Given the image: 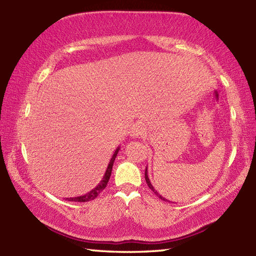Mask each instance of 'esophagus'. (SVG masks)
<instances>
[{"label":"esophagus","mask_w":256,"mask_h":256,"mask_svg":"<svg viewBox=\"0 0 256 256\" xmlns=\"http://www.w3.org/2000/svg\"><path fill=\"white\" fill-rule=\"evenodd\" d=\"M131 135L133 138H144L146 135V128L142 123H136L133 126Z\"/></svg>","instance_id":"34e87169"}]
</instances>
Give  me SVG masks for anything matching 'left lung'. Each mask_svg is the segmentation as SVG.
Listing matches in <instances>:
<instances>
[{
  "instance_id": "left-lung-1",
  "label": "left lung",
  "mask_w": 256,
  "mask_h": 256,
  "mask_svg": "<svg viewBox=\"0 0 256 256\" xmlns=\"http://www.w3.org/2000/svg\"><path fill=\"white\" fill-rule=\"evenodd\" d=\"M148 167H146V170H145V180H146V182H148V186L150 187V190H153V192L157 196V197H158V198H160L162 200H164V201H167V202H170V200H167V199H165L164 197H162V196H160L158 192H156V190H155V188L153 187V184H150V178H148Z\"/></svg>"
}]
</instances>
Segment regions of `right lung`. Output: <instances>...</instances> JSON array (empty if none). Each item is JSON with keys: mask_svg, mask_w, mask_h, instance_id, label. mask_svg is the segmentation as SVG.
I'll list each match as a JSON object with an SVG mask.
<instances>
[{"mask_svg": "<svg viewBox=\"0 0 256 256\" xmlns=\"http://www.w3.org/2000/svg\"><path fill=\"white\" fill-rule=\"evenodd\" d=\"M118 150H120V148H118L116 150V152H114V154H113V156L111 157V160H110V162H108V168H106V170L104 176H103L102 180L99 182V184H98L96 188H94V189L91 190V192H89L88 194H86L84 196H79V197H74V198H67V200L68 201H76V202H86V201H90V200L96 199L98 196L100 194V192H102V190L106 187L108 182V179H110L111 172H112L113 162H114V160H116V155L118 153Z\"/></svg>", "mask_w": 256, "mask_h": 256, "instance_id": "add662e5", "label": "right lung"}]
</instances>
